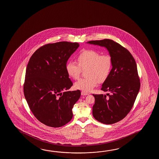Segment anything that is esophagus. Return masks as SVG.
<instances>
[{"instance_id": "esophagus-1", "label": "esophagus", "mask_w": 159, "mask_h": 159, "mask_svg": "<svg viewBox=\"0 0 159 159\" xmlns=\"http://www.w3.org/2000/svg\"><path fill=\"white\" fill-rule=\"evenodd\" d=\"M89 94L88 93H86V92H84V91H82L81 92V95H87Z\"/></svg>"}]
</instances>
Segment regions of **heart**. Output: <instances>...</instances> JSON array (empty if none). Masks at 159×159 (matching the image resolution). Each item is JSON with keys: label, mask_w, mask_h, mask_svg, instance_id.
Returning a JSON list of instances; mask_svg holds the SVG:
<instances>
[{"label": "heart", "mask_w": 159, "mask_h": 159, "mask_svg": "<svg viewBox=\"0 0 159 159\" xmlns=\"http://www.w3.org/2000/svg\"><path fill=\"white\" fill-rule=\"evenodd\" d=\"M78 63L74 60L68 61L66 70L71 78H79L81 68H88L86 72L87 77L80 79L75 84L77 89L86 93L90 92L96 87L98 82H103L107 78L112 68V59L110 55L101 54L94 50H86L77 56Z\"/></svg>", "instance_id": "1"}]
</instances>
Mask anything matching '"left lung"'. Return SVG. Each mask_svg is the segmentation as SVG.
Masks as SVG:
<instances>
[{"instance_id":"obj_1","label":"left lung","mask_w":159,"mask_h":159,"mask_svg":"<svg viewBox=\"0 0 159 159\" xmlns=\"http://www.w3.org/2000/svg\"><path fill=\"white\" fill-rule=\"evenodd\" d=\"M87 43L106 48L111 57V70L101 88L111 94H108V98L106 95L93 94L95 98L93 115L98 122L114 124L129 114L138 94L140 83L136 64L127 49L112 40L90 41Z\"/></svg>"}]
</instances>
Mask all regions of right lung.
<instances>
[{
  "mask_svg": "<svg viewBox=\"0 0 159 159\" xmlns=\"http://www.w3.org/2000/svg\"><path fill=\"white\" fill-rule=\"evenodd\" d=\"M79 46L67 41L46 44L36 51L28 63L24 96L34 116L46 125L60 127L73 118L72 108L81 91H68L73 82L66 65Z\"/></svg>",
  "mask_w": 159,
  "mask_h": 159,
  "instance_id": "add662e5",
  "label": "right lung"
}]
</instances>
